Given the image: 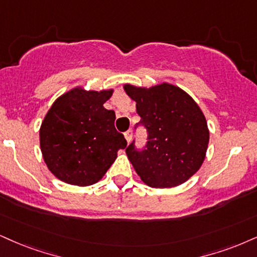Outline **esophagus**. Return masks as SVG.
<instances>
[{"label":"esophagus","mask_w":257,"mask_h":257,"mask_svg":"<svg viewBox=\"0 0 257 257\" xmlns=\"http://www.w3.org/2000/svg\"><path fill=\"white\" fill-rule=\"evenodd\" d=\"M125 139H126V142H127V143L131 142V139H132V131H131V130H128L127 132H125Z\"/></svg>","instance_id":"34e87169"}]
</instances>
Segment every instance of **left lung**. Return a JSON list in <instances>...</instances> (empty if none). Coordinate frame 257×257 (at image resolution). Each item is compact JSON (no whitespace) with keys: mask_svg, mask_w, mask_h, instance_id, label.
Here are the masks:
<instances>
[{"mask_svg":"<svg viewBox=\"0 0 257 257\" xmlns=\"http://www.w3.org/2000/svg\"><path fill=\"white\" fill-rule=\"evenodd\" d=\"M123 90L136 101L141 123L148 130L145 150L137 151L134 144L126 148L136 173L153 188L185 183L200 169L210 141L199 104L181 88L167 82L149 88L126 83Z\"/></svg>","mask_w":257,"mask_h":257,"instance_id":"obj_1","label":"left lung"}]
</instances>
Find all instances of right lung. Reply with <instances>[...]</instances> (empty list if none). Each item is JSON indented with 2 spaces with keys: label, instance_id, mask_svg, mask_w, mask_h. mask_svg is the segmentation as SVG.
Wrapping results in <instances>:
<instances>
[{
  "label": "right lung",
  "instance_id": "1",
  "mask_svg": "<svg viewBox=\"0 0 257 257\" xmlns=\"http://www.w3.org/2000/svg\"><path fill=\"white\" fill-rule=\"evenodd\" d=\"M113 89L75 87L57 97L39 130L40 150L61 181L90 186L102 179L127 142L114 127L115 113L103 107Z\"/></svg>",
  "mask_w": 257,
  "mask_h": 257
}]
</instances>
